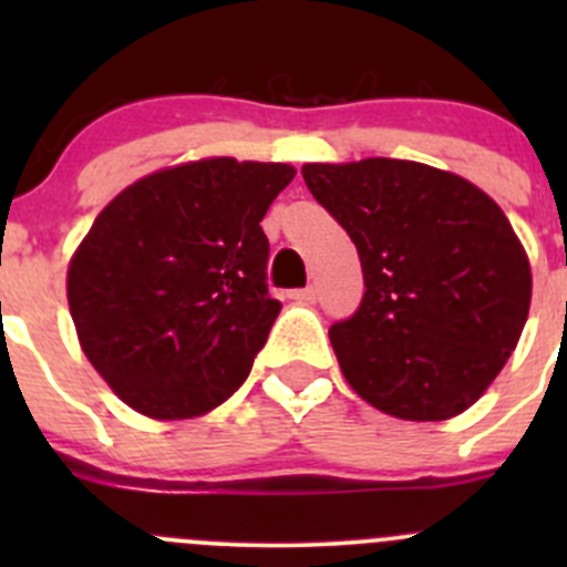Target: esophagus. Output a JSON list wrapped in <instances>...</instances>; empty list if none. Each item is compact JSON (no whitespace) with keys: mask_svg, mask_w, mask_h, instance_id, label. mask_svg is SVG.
<instances>
[{"mask_svg":"<svg viewBox=\"0 0 567 567\" xmlns=\"http://www.w3.org/2000/svg\"><path fill=\"white\" fill-rule=\"evenodd\" d=\"M316 296H318V290L310 285V288L293 290V293H290V299L299 301V305H312V301H316Z\"/></svg>","mask_w":567,"mask_h":567,"instance_id":"obj_1","label":"esophagus"}]
</instances>
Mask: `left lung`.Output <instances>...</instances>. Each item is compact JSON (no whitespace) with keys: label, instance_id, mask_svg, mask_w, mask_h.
<instances>
[{"label":"left lung","instance_id":"left-lung-1","mask_svg":"<svg viewBox=\"0 0 567 567\" xmlns=\"http://www.w3.org/2000/svg\"><path fill=\"white\" fill-rule=\"evenodd\" d=\"M359 251L364 299L329 329L342 375L384 414L458 416L499 375L529 316V257L466 177L400 158L305 164Z\"/></svg>","mask_w":567,"mask_h":567}]
</instances>
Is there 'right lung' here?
I'll return each instance as SVG.
<instances>
[{"label": "right lung", "mask_w": 567, "mask_h": 567, "mask_svg": "<svg viewBox=\"0 0 567 567\" xmlns=\"http://www.w3.org/2000/svg\"><path fill=\"white\" fill-rule=\"evenodd\" d=\"M290 164L230 156L131 183L68 262L79 346L112 392L151 420H192L247 381L279 305L260 221Z\"/></svg>", "instance_id": "add662e5"}]
</instances>
